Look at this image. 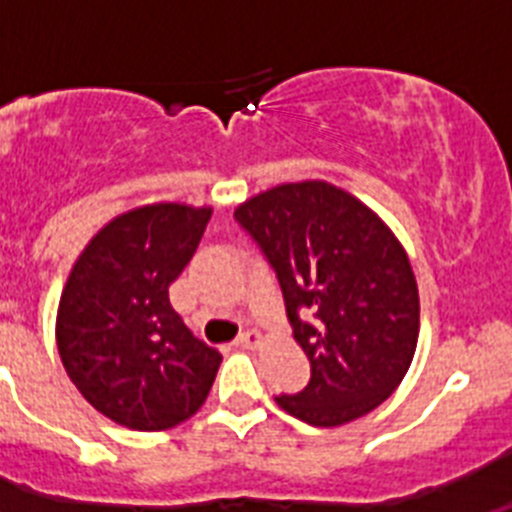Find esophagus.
Instances as JSON below:
<instances>
[{"instance_id": "obj_1", "label": "esophagus", "mask_w": 512, "mask_h": 512, "mask_svg": "<svg viewBox=\"0 0 512 512\" xmlns=\"http://www.w3.org/2000/svg\"><path fill=\"white\" fill-rule=\"evenodd\" d=\"M261 333L256 328H251V330H243L241 336H238V346H246V348H256L261 343Z\"/></svg>"}]
</instances>
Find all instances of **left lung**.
Returning a JSON list of instances; mask_svg holds the SVG:
<instances>
[{"mask_svg": "<svg viewBox=\"0 0 512 512\" xmlns=\"http://www.w3.org/2000/svg\"><path fill=\"white\" fill-rule=\"evenodd\" d=\"M235 223L277 274L310 359L307 387L279 408L320 428L372 413L408 372L420 328L418 284L390 228L325 182L269 189Z\"/></svg>", "mask_w": 512, "mask_h": 512, "instance_id": "left-lung-1", "label": "left lung"}]
</instances>
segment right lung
Here are the masks:
<instances>
[{
    "label": "right lung",
    "instance_id": "add662e5",
    "mask_svg": "<svg viewBox=\"0 0 512 512\" xmlns=\"http://www.w3.org/2000/svg\"><path fill=\"white\" fill-rule=\"evenodd\" d=\"M212 210L151 205L92 238L58 305V354L92 408L133 431H166L207 400L220 351L171 307L169 287L200 246Z\"/></svg>",
    "mask_w": 512,
    "mask_h": 512
}]
</instances>
